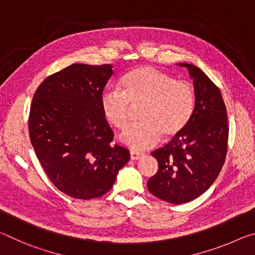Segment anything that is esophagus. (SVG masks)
<instances>
[{
  "instance_id": "1",
  "label": "esophagus",
  "mask_w": 255,
  "mask_h": 255,
  "mask_svg": "<svg viewBox=\"0 0 255 255\" xmlns=\"http://www.w3.org/2000/svg\"><path fill=\"white\" fill-rule=\"evenodd\" d=\"M141 156H143V154L141 153L136 152V150H130V158L131 159H139Z\"/></svg>"
}]
</instances>
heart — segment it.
Segmentation results:
<instances>
[{"label": "heart", "mask_w": 255, "mask_h": 255, "mask_svg": "<svg viewBox=\"0 0 255 255\" xmlns=\"http://www.w3.org/2000/svg\"><path fill=\"white\" fill-rule=\"evenodd\" d=\"M139 106L141 123L129 126L119 137L135 150L153 147L162 136L169 140L184 130L195 111V88L188 81L144 65L126 73L119 90L107 89L101 94L102 116L117 129L127 126L132 108Z\"/></svg>", "instance_id": "obj_1"}]
</instances>
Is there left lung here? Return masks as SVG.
Here are the masks:
<instances>
[{
  "instance_id": "left-lung-1",
  "label": "left lung",
  "mask_w": 255,
  "mask_h": 255,
  "mask_svg": "<svg viewBox=\"0 0 255 255\" xmlns=\"http://www.w3.org/2000/svg\"><path fill=\"white\" fill-rule=\"evenodd\" d=\"M179 65L193 79L195 111L178 137L152 152L158 170L147 182L153 196L174 205L196 199L214 183L225 163L230 129L226 106L214 82L192 64Z\"/></svg>"
}]
</instances>
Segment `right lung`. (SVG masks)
I'll list each match as a JSON object with an SVG mask.
<instances>
[{
    "mask_svg": "<svg viewBox=\"0 0 255 255\" xmlns=\"http://www.w3.org/2000/svg\"><path fill=\"white\" fill-rule=\"evenodd\" d=\"M112 65L73 64L46 77L33 94L29 136L47 176L75 199L107 193L128 150L112 145L114 132L102 116L100 99Z\"/></svg>",
    "mask_w": 255,
    "mask_h": 255,
    "instance_id": "1",
    "label": "right lung"
}]
</instances>
